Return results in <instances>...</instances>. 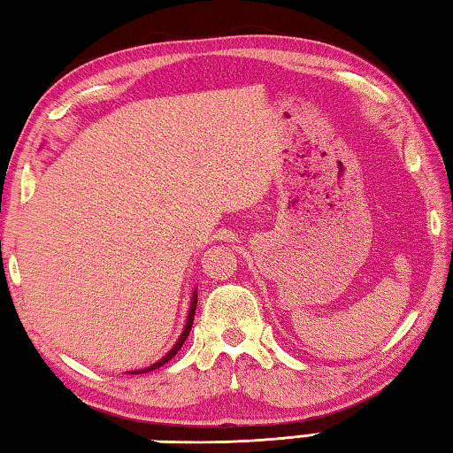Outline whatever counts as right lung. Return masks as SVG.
Wrapping results in <instances>:
<instances>
[{"instance_id": "add662e5", "label": "right lung", "mask_w": 453, "mask_h": 453, "mask_svg": "<svg viewBox=\"0 0 453 453\" xmlns=\"http://www.w3.org/2000/svg\"><path fill=\"white\" fill-rule=\"evenodd\" d=\"M196 305H198V295L194 293V297H192V305H190V312H188V320H186V328H184V333H182V336H180L178 339V342L174 344V349H172L166 357H164L162 360H158V363L156 365H152V366H148V368H144V370H138V372H133V374H144V372H150V370H156V368H160V366H164L168 363V360H172L174 358L176 355H178V350L182 349V344L186 342V339H188V334H190V331H192V325H194V315H196Z\"/></svg>"}]
</instances>
